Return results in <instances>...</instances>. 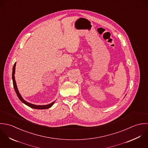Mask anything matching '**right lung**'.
I'll use <instances>...</instances> for the list:
<instances>
[{
  "label": "right lung",
  "mask_w": 148,
  "mask_h": 148,
  "mask_svg": "<svg viewBox=\"0 0 148 148\" xmlns=\"http://www.w3.org/2000/svg\"><path fill=\"white\" fill-rule=\"evenodd\" d=\"M15 66H16V63H14V65L13 66V69H12V81H13V85H14V88L15 89V91L19 98V99L23 103H25V105H27L28 106H29L30 108H32V109H49L50 108H51L53 104L54 103L55 101H54L53 102L49 104V105H34V104H32V103H30L29 102H26V101H25L23 98L22 97V96L21 95L20 93L19 92V91L18 90V88H17V86H16V82H15V76H14V74H15Z\"/></svg>",
  "instance_id": "1"
}]
</instances>
